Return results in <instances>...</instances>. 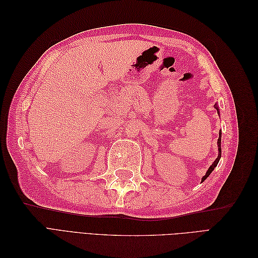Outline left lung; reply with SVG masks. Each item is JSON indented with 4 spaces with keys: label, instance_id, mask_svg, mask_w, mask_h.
<instances>
[{
    "label": "left lung",
    "instance_id": "1",
    "mask_svg": "<svg viewBox=\"0 0 258 258\" xmlns=\"http://www.w3.org/2000/svg\"><path fill=\"white\" fill-rule=\"evenodd\" d=\"M215 108L217 110V113L220 114V112H218V107H217V105L215 104ZM221 139H222V132L220 131V137H218V140H217V146H218V156H217V158L214 160V162L212 163V165L210 166V168L208 169V171H207V173H206V175L201 178V182H204L205 179L212 173V171L214 170V168L217 166V163H218V161H220V159H221V156H222V148H221Z\"/></svg>",
    "mask_w": 258,
    "mask_h": 258
}]
</instances>
